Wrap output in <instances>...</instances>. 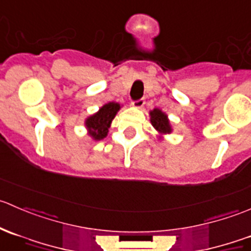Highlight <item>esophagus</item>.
Segmentation results:
<instances>
[{
    "instance_id": "1",
    "label": "esophagus",
    "mask_w": 251,
    "mask_h": 251,
    "mask_svg": "<svg viewBox=\"0 0 251 251\" xmlns=\"http://www.w3.org/2000/svg\"><path fill=\"white\" fill-rule=\"evenodd\" d=\"M144 103H146V102H144L143 98H141V100H133L132 105L135 108H137V109H141V108L144 105Z\"/></svg>"
}]
</instances>
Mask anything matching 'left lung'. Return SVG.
Wrapping results in <instances>:
<instances>
[{"label": "left lung", "instance_id": "left-lung-1", "mask_svg": "<svg viewBox=\"0 0 251 251\" xmlns=\"http://www.w3.org/2000/svg\"><path fill=\"white\" fill-rule=\"evenodd\" d=\"M151 115V123L153 125V127L158 131V133L160 136L166 135V133H171L173 128H171L170 121H169L168 115L165 113H163L160 109L155 108L149 113Z\"/></svg>", "mask_w": 251, "mask_h": 251}]
</instances>
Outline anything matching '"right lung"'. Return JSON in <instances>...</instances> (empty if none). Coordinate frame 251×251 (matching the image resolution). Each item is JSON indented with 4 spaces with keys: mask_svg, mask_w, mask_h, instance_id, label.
<instances>
[{
    "mask_svg": "<svg viewBox=\"0 0 251 251\" xmlns=\"http://www.w3.org/2000/svg\"><path fill=\"white\" fill-rule=\"evenodd\" d=\"M120 108L121 107L119 103L109 102L103 105L97 113L88 116L85 121V125L88 130V135L95 141H100L107 137L111 121L115 118L116 113L120 110Z\"/></svg>",
    "mask_w": 251,
    "mask_h": 251,
    "instance_id": "obj_1",
    "label": "right lung"
}]
</instances>
